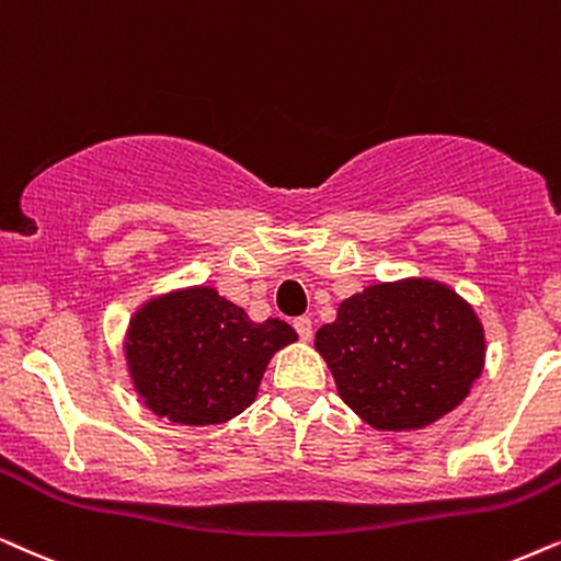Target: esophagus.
Returning <instances> with one entry per match:
<instances>
[{"instance_id": "obj_1", "label": "esophagus", "mask_w": 561, "mask_h": 561, "mask_svg": "<svg viewBox=\"0 0 561 561\" xmlns=\"http://www.w3.org/2000/svg\"><path fill=\"white\" fill-rule=\"evenodd\" d=\"M293 325H295V331H297V335H300L302 341H310L312 339V320L308 316L295 318Z\"/></svg>"}]
</instances>
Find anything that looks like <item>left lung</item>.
I'll return each mask as SVG.
<instances>
[{
	"label": "left lung",
	"instance_id": "1",
	"mask_svg": "<svg viewBox=\"0 0 561 561\" xmlns=\"http://www.w3.org/2000/svg\"><path fill=\"white\" fill-rule=\"evenodd\" d=\"M343 402L382 431L421 428L467 398L482 371L472 308L436 282L375 285L316 333Z\"/></svg>",
	"mask_w": 561,
	"mask_h": 561
}]
</instances>
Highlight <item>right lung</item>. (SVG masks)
Here are the masks:
<instances>
[{"instance_id": "1", "label": "right lung", "mask_w": 561, "mask_h": 561, "mask_svg": "<svg viewBox=\"0 0 561 561\" xmlns=\"http://www.w3.org/2000/svg\"><path fill=\"white\" fill-rule=\"evenodd\" d=\"M297 339L293 325L249 316L215 289L148 302L130 323L128 362L136 390L174 423H222L259 390L268 358Z\"/></svg>"}]
</instances>
